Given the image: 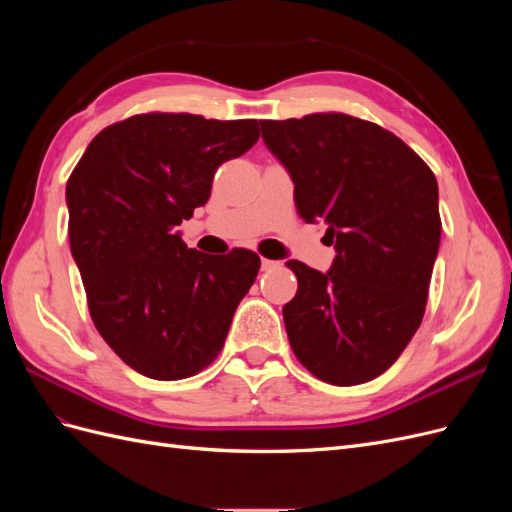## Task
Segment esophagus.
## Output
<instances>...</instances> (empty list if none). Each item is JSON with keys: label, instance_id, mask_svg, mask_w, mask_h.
I'll return each mask as SVG.
<instances>
[{"label": "esophagus", "instance_id": "34e87169", "mask_svg": "<svg viewBox=\"0 0 512 512\" xmlns=\"http://www.w3.org/2000/svg\"><path fill=\"white\" fill-rule=\"evenodd\" d=\"M277 267H280V262L269 260V258H262V260H260V269H262V271H273V269H277Z\"/></svg>", "mask_w": 512, "mask_h": 512}]
</instances>
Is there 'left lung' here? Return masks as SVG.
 Segmentation results:
<instances>
[{"instance_id": "obj_1", "label": "left lung", "mask_w": 512, "mask_h": 512, "mask_svg": "<svg viewBox=\"0 0 512 512\" xmlns=\"http://www.w3.org/2000/svg\"><path fill=\"white\" fill-rule=\"evenodd\" d=\"M294 183L305 222H327L335 260L320 273L288 260L299 290L284 305L292 352L324 382L384 374L421 327L440 247L438 181L376 123L344 113L260 121Z\"/></svg>"}]
</instances>
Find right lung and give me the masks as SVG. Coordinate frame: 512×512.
Wrapping results in <instances>:
<instances>
[{"label": "right lung", "mask_w": 512, "mask_h": 512, "mask_svg": "<svg viewBox=\"0 0 512 512\" xmlns=\"http://www.w3.org/2000/svg\"><path fill=\"white\" fill-rule=\"evenodd\" d=\"M258 136L256 119L134 115L104 128L72 170L68 237L89 314L138 374L183 380L220 354L260 258L190 250L177 226L207 203L218 166Z\"/></svg>", "instance_id": "1"}]
</instances>
